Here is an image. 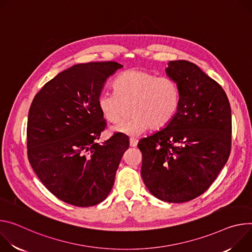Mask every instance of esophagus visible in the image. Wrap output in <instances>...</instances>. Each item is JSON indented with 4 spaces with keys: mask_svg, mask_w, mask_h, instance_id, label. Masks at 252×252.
<instances>
[{
    "mask_svg": "<svg viewBox=\"0 0 252 252\" xmlns=\"http://www.w3.org/2000/svg\"><path fill=\"white\" fill-rule=\"evenodd\" d=\"M138 144V140L135 138H130V146L131 147H136Z\"/></svg>",
    "mask_w": 252,
    "mask_h": 252,
    "instance_id": "esophagus-1",
    "label": "esophagus"
}]
</instances>
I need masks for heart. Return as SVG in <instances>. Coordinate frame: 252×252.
<instances>
[{"mask_svg":"<svg viewBox=\"0 0 252 252\" xmlns=\"http://www.w3.org/2000/svg\"><path fill=\"white\" fill-rule=\"evenodd\" d=\"M113 93L99 95L102 116L111 124L123 121L131 105L132 118L115 128L130 136L141 135L150 128L161 129L175 117L180 105V87L170 77H157L145 70L132 69L120 74L113 83Z\"/></svg>","mask_w":252,"mask_h":252,"instance_id":"1","label":"heart"}]
</instances>
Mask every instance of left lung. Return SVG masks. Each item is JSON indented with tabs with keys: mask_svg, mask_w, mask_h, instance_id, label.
Returning <instances> with one entry per match:
<instances>
[{
	"mask_svg": "<svg viewBox=\"0 0 252 252\" xmlns=\"http://www.w3.org/2000/svg\"><path fill=\"white\" fill-rule=\"evenodd\" d=\"M166 74L180 87V105L164 129L141 139L142 179L162 201L182 203L204 193L231 150V108L219 84L189 61H170Z\"/></svg>",
	"mask_w": 252,
	"mask_h": 252,
	"instance_id": "obj_1",
	"label": "left lung"
}]
</instances>
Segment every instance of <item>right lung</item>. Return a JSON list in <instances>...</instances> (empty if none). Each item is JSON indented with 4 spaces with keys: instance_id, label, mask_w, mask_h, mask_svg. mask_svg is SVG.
<instances>
[{
    "instance_id": "add662e5",
    "label": "right lung",
    "mask_w": 252,
    "mask_h": 252,
    "mask_svg": "<svg viewBox=\"0 0 252 252\" xmlns=\"http://www.w3.org/2000/svg\"><path fill=\"white\" fill-rule=\"evenodd\" d=\"M117 62L78 64L46 83L28 115L27 148L33 170L60 200L79 207L109 195L129 138L115 133L99 144L106 121L97 100Z\"/></svg>"
}]
</instances>
